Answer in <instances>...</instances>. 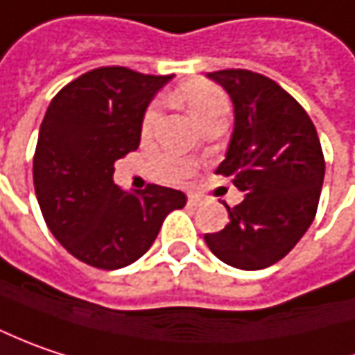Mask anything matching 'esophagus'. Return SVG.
<instances>
[{
	"label": "esophagus",
	"mask_w": 355,
	"mask_h": 355,
	"mask_svg": "<svg viewBox=\"0 0 355 355\" xmlns=\"http://www.w3.org/2000/svg\"><path fill=\"white\" fill-rule=\"evenodd\" d=\"M187 205L189 207H198L200 205V198L198 196H187Z\"/></svg>",
	"instance_id": "34e87169"
}]
</instances>
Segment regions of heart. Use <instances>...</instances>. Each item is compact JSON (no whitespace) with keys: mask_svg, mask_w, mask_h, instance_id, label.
I'll use <instances>...</instances> for the list:
<instances>
[{"mask_svg":"<svg viewBox=\"0 0 355 355\" xmlns=\"http://www.w3.org/2000/svg\"><path fill=\"white\" fill-rule=\"evenodd\" d=\"M180 96L186 101L189 114L198 123H202L207 117L216 116V114L227 112V98H225L223 89L209 81H189L186 85H182ZM159 116H162L159 103H153L148 107V112L144 114V119H141V135L144 137L151 135L153 130L157 128ZM153 173L164 182H180V180H186L191 173V166L182 159L162 155L153 162Z\"/></svg>","mask_w":355,"mask_h":355,"instance_id":"obj_1","label":"heart"}]
</instances>
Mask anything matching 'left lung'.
<instances>
[{"instance_id":"8db88e82","label":"left lung","mask_w":355,"mask_h":355,"mask_svg":"<svg viewBox=\"0 0 355 355\" xmlns=\"http://www.w3.org/2000/svg\"><path fill=\"white\" fill-rule=\"evenodd\" d=\"M230 94L236 125L216 173L245 193L225 204L230 223L205 234L211 254L239 270H263L293 250L315 218L326 162L308 112L274 80L250 69L207 73Z\"/></svg>"}]
</instances>
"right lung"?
Returning <instances> with one entry per match:
<instances>
[{"mask_svg": "<svg viewBox=\"0 0 355 355\" xmlns=\"http://www.w3.org/2000/svg\"><path fill=\"white\" fill-rule=\"evenodd\" d=\"M171 76L121 65L96 67L69 81L45 112L33 155V186L53 238L80 261L119 270L151 248L169 211L186 196L148 184L123 191L114 164L137 150L144 112Z\"/></svg>", "mask_w": 355, "mask_h": 355, "instance_id": "right-lung-1", "label": "right lung"}]
</instances>
